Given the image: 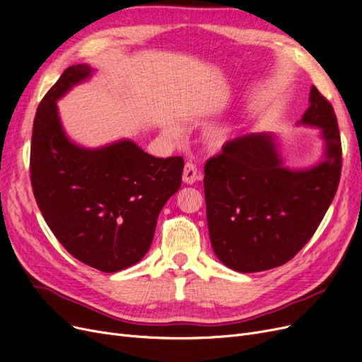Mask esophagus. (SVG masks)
Instances as JSON below:
<instances>
[{
    "instance_id": "esophagus-1",
    "label": "esophagus",
    "mask_w": 362,
    "mask_h": 362,
    "mask_svg": "<svg viewBox=\"0 0 362 362\" xmlns=\"http://www.w3.org/2000/svg\"><path fill=\"white\" fill-rule=\"evenodd\" d=\"M201 178V172L196 168V164L192 161H187L182 170V181L185 184H193L196 180Z\"/></svg>"
}]
</instances>
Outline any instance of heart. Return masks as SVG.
Returning a JSON list of instances; mask_svg holds the SVG:
<instances>
[{
	"instance_id": "heart-1",
	"label": "heart",
	"mask_w": 362,
	"mask_h": 362,
	"mask_svg": "<svg viewBox=\"0 0 362 362\" xmlns=\"http://www.w3.org/2000/svg\"><path fill=\"white\" fill-rule=\"evenodd\" d=\"M170 133H173V129H170ZM228 140H229V129H222V131H217V133L213 136L211 144L217 148H221L226 144Z\"/></svg>"
}]
</instances>
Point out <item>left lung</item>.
<instances>
[{
  "label": "left lung",
  "mask_w": 362,
  "mask_h": 362,
  "mask_svg": "<svg viewBox=\"0 0 362 362\" xmlns=\"http://www.w3.org/2000/svg\"><path fill=\"white\" fill-rule=\"evenodd\" d=\"M302 125L322 129L325 157L311 168L284 166L276 137L254 133L223 145L205 163L206 222L216 257L254 273L279 267L310 242L341 175V139L331 103L313 86Z\"/></svg>",
  "instance_id": "obj_1"
}]
</instances>
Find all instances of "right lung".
Segmentation results:
<instances>
[{
  "instance_id": "1",
  "label": "right lung",
  "mask_w": 362,
  "mask_h": 362,
  "mask_svg": "<svg viewBox=\"0 0 362 362\" xmlns=\"http://www.w3.org/2000/svg\"><path fill=\"white\" fill-rule=\"evenodd\" d=\"M93 69L74 64L40 101L33 124L30 177L52 234L84 264L115 273L145 257L164 204L178 192L182 157L157 158L131 140L86 149L60 124L57 101Z\"/></svg>"
}]
</instances>
